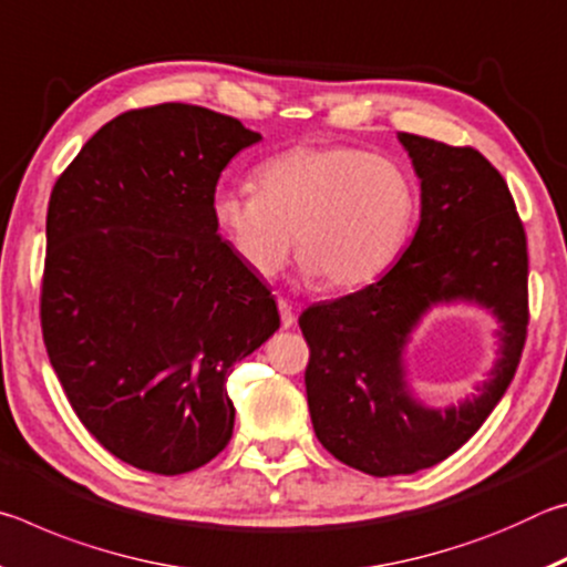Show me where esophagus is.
I'll list each match as a JSON object with an SVG mask.
<instances>
[{
    "label": "esophagus",
    "instance_id": "esophagus-1",
    "mask_svg": "<svg viewBox=\"0 0 567 567\" xmlns=\"http://www.w3.org/2000/svg\"><path fill=\"white\" fill-rule=\"evenodd\" d=\"M277 310H280L282 328H292V324H295V310H292V305L287 302V300H277Z\"/></svg>",
    "mask_w": 567,
    "mask_h": 567
}]
</instances>
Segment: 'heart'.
<instances>
[{
    "mask_svg": "<svg viewBox=\"0 0 567 567\" xmlns=\"http://www.w3.org/2000/svg\"><path fill=\"white\" fill-rule=\"evenodd\" d=\"M420 192L400 162L348 145H300L262 162L255 189L209 199L217 235L257 277H272L292 247L305 277L354 290L398 260L415 227Z\"/></svg>",
    "mask_w": 567,
    "mask_h": 567,
    "instance_id": "1",
    "label": "heart"
}]
</instances>
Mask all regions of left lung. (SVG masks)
<instances>
[{
	"mask_svg": "<svg viewBox=\"0 0 567 567\" xmlns=\"http://www.w3.org/2000/svg\"><path fill=\"white\" fill-rule=\"evenodd\" d=\"M398 140L420 179L415 237L378 282L300 315L315 435L375 477L412 475L463 447L505 395L527 334L525 229L501 172L473 147ZM455 301L498 320V360L475 396L430 409L409 385L404 352L421 318Z\"/></svg>",
	"mask_w": 567,
	"mask_h": 567,
	"instance_id": "1",
	"label": "left lung"
}]
</instances>
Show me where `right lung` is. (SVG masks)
I'll return each mask as SVG.
<instances>
[{
	"mask_svg": "<svg viewBox=\"0 0 567 567\" xmlns=\"http://www.w3.org/2000/svg\"><path fill=\"white\" fill-rule=\"evenodd\" d=\"M262 134L195 104L104 124L47 209L42 334L82 425L122 463L203 467L233 437V364L280 328L260 277L217 235L209 199Z\"/></svg>",
	"mask_w": 567,
	"mask_h": 567,
	"instance_id": "add662e5",
	"label": "right lung"
}]
</instances>
